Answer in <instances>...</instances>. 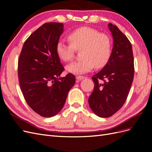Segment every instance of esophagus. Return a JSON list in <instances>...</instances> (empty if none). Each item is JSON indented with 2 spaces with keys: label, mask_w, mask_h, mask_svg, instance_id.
<instances>
[{
  "label": "esophagus",
  "mask_w": 152,
  "mask_h": 152,
  "mask_svg": "<svg viewBox=\"0 0 152 152\" xmlns=\"http://www.w3.org/2000/svg\"><path fill=\"white\" fill-rule=\"evenodd\" d=\"M84 79H85V77H84V76H77V77H76V79H77L78 81Z\"/></svg>",
  "instance_id": "1"
}]
</instances>
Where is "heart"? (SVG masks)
Instances as JSON below:
<instances>
[{
	"instance_id": "heart-1",
	"label": "heart",
	"mask_w": 152,
	"mask_h": 152,
	"mask_svg": "<svg viewBox=\"0 0 152 152\" xmlns=\"http://www.w3.org/2000/svg\"><path fill=\"white\" fill-rule=\"evenodd\" d=\"M70 44L59 40L56 51L58 58L64 62L72 61L75 50L81 49L82 60L70 64L66 70L73 74H82L88 72L95 66L102 68L108 63L112 53V40L107 34L97 30L82 26L72 31L68 35Z\"/></svg>"
}]
</instances>
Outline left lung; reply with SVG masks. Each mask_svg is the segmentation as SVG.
<instances>
[{
	"mask_svg": "<svg viewBox=\"0 0 152 152\" xmlns=\"http://www.w3.org/2000/svg\"><path fill=\"white\" fill-rule=\"evenodd\" d=\"M113 37L111 56L102 70L94 75V89L89 98L96 115H113L125 103L134 79V58L130 41L115 25H108Z\"/></svg>",
	"mask_w": 152,
	"mask_h": 152,
	"instance_id": "8db88e82",
	"label": "left lung"
}]
</instances>
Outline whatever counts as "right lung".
<instances>
[{
  "instance_id": "right-lung-1",
  "label": "right lung",
  "mask_w": 152,
  "mask_h": 152,
  "mask_svg": "<svg viewBox=\"0 0 152 152\" xmlns=\"http://www.w3.org/2000/svg\"><path fill=\"white\" fill-rule=\"evenodd\" d=\"M61 23H48L30 35L18 59L20 88L35 112L51 117L62 110L69 91L75 83L72 73L60 75L64 67L56 51L64 31Z\"/></svg>"
}]
</instances>
